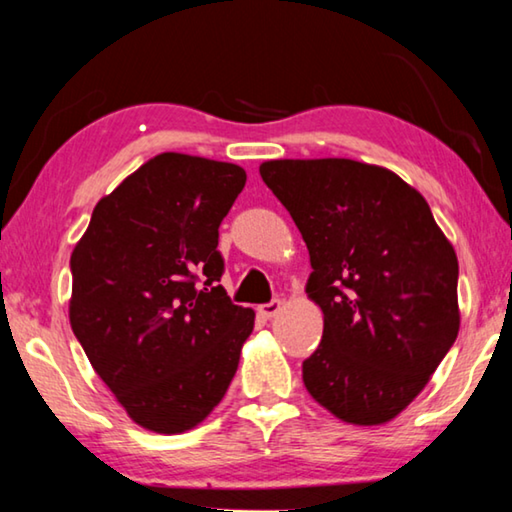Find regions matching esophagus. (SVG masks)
<instances>
[{"instance_id": "1", "label": "esophagus", "mask_w": 512, "mask_h": 512, "mask_svg": "<svg viewBox=\"0 0 512 512\" xmlns=\"http://www.w3.org/2000/svg\"><path fill=\"white\" fill-rule=\"evenodd\" d=\"M280 310H282V301H280V299H273V301L264 303V305H259V308H257V312H259V315H262L264 319L276 317Z\"/></svg>"}]
</instances>
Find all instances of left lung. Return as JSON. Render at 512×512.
I'll use <instances>...</instances> for the list:
<instances>
[{"label":"left lung","instance_id":"1","mask_svg":"<svg viewBox=\"0 0 512 512\" xmlns=\"http://www.w3.org/2000/svg\"><path fill=\"white\" fill-rule=\"evenodd\" d=\"M259 174L308 246V296L324 312L305 388L347 423L391 421L460 331L453 246L425 197L384 167L266 160Z\"/></svg>","mask_w":512,"mask_h":512}]
</instances>
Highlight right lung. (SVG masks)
I'll use <instances>...</instances> for the list:
<instances>
[{"label":"right lung","mask_w":512,"mask_h":512,"mask_svg":"<svg viewBox=\"0 0 512 512\" xmlns=\"http://www.w3.org/2000/svg\"><path fill=\"white\" fill-rule=\"evenodd\" d=\"M243 167L160 154L103 197L71 255V329L137 425L186 432L223 400L255 312L220 285Z\"/></svg>","instance_id":"right-lung-1"}]
</instances>
